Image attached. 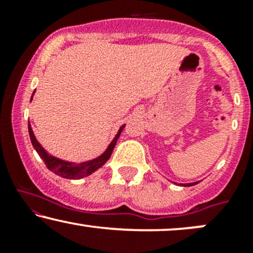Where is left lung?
<instances>
[{"label":"left lung","mask_w":253,"mask_h":253,"mask_svg":"<svg viewBox=\"0 0 253 253\" xmlns=\"http://www.w3.org/2000/svg\"><path fill=\"white\" fill-rule=\"evenodd\" d=\"M197 182H195V183H187V184H183L184 185V187H190V185H194V184H196Z\"/></svg>","instance_id":"obj_1"}]
</instances>
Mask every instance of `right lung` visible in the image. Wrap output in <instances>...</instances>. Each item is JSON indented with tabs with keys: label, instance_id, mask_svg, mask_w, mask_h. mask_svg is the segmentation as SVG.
Segmentation results:
<instances>
[{
	"label": "right lung",
	"instance_id": "1",
	"mask_svg": "<svg viewBox=\"0 0 253 253\" xmlns=\"http://www.w3.org/2000/svg\"><path fill=\"white\" fill-rule=\"evenodd\" d=\"M32 97H31V101H32ZM124 127L125 126H123L120 129H119V133L117 134V136L113 139V141L109 144L108 149L104 151L103 155L97 157V158L92 159V161L84 162V163H80V164H74V163H70V162L60 161V159L56 158V157H52L48 155V153L43 150V147L42 146V145L38 143L36 136H34V134H33V130H32L30 123H28V132H30V138H31L32 145H33L34 149L37 150V152L39 153L40 158L42 159L43 163H45V165L47 167L48 170H51L52 172H54L58 176L63 177V178L78 179V178H83V177L92 173L94 171H96L98 168L102 167V165L106 163L107 161H108L109 157L112 156L113 150H114L115 144H117L118 138L120 136V133H121V130L124 129Z\"/></svg>",
	"mask_w": 253,
	"mask_h": 253
}]
</instances>
